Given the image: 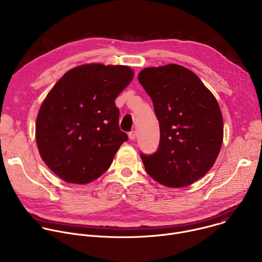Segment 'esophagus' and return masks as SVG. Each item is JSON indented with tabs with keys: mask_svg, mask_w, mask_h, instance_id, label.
Segmentation results:
<instances>
[{
	"mask_svg": "<svg viewBox=\"0 0 262 262\" xmlns=\"http://www.w3.org/2000/svg\"><path fill=\"white\" fill-rule=\"evenodd\" d=\"M128 137L130 140H135L136 137H137V132L136 130H132L128 133Z\"/></svg>",
	"mask_w": 262,
	"mask_h": 262,
	"instance_id": "esophagus-1",
	"label": "esophagus"
}]
</instances>
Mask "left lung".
<instances>
[{
	"mask_svg": "<svg viewBox=\"0 0 262 262\" xmlns=\"http://www.w3.org/2000/svg\"><path fill=\"white\" fill-rule=\"evenodd\" d=\"M140 84L150 96L160 123V144L141 154L145 170L170 188H183L203 177L223 142V117L212 93L190 69L177 64L143 69Z\"/></svg>",
	"mask_w": 262,
	"mask_h": 262,
	"instance_id": "8db88e82",
	"label": "left lung"
}]
</instances>
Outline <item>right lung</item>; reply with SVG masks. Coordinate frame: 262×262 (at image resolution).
Masks as SVG:
<instances>
[{
    "instance_id": "right-lung-1",
    "label": "right lung",
    "mask_w": 262,
    "mask_h": 262,
    "mask_svg": "<svg viewBox=\"0 0 262 262\" xmlns=\"http://www.w3.org/2000/svg\"><path fill=\"white\" fill-rule=\"evenodd\" d=\"M133 77L127 66L87 64L67 71L50 91L37 116L36 142L61 179L84 184L110 168L127 141L115 99Z\"/></svg>"
}]
</instances>
